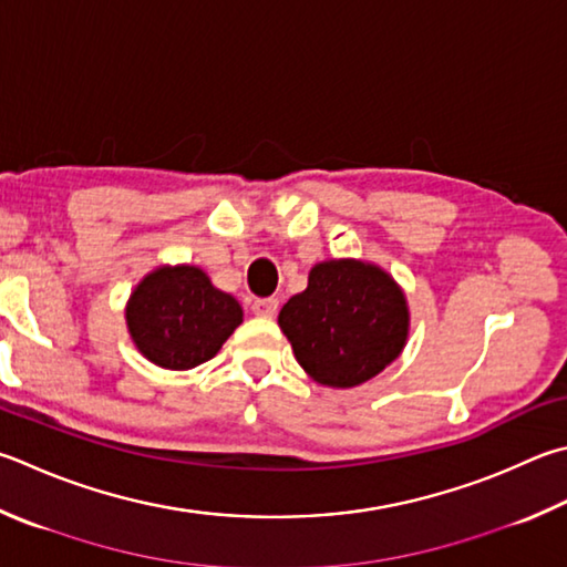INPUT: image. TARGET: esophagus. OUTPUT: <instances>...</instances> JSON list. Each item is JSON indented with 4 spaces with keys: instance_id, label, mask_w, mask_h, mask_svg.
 <instances>
[{
    "instance_id": "1",
    "label": "esophagus",
    "mask_w": 567,
    "mask_h": 567,
    "mask_svg": "<svg viewBox=\"0 0 567 567\" xmlns=\"http://www.w3.org/2000/svg\"><path fill=\"white\" fill-rule=\"evenodd\" d=\"M277 307H280V302H277L275 297H267V300H255L252 302V315H257V317H275L277 315Z\"/></svg>"
}]
</instances>
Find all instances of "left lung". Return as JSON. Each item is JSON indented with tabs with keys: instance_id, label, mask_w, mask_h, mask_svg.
<instances>
[{
	"instance_id": "8db88e82",
	"label": "left lung",
	"mask_w": 567,
	"mask_h": 567,
	"mask_svg": "<svg viewBox=\"0 0 567 567\" xmlns=\"http://www.w3.org/2000/svg\"><path fill=\"white\" fill-rule=\"evenodd\" d=\"M277 324L317 384L352 389L404 352L411 312L384 267L332 257L312 265L307 287L285 302Z\"/></svg>"
}]
</instances>
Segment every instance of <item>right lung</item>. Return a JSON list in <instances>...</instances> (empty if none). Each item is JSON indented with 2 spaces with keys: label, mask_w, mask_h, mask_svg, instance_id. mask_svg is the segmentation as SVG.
<instances>
[{
  "label": "right lung",
  "mask_w": 567,
  "mask_h": 567,
  "mask_svg": "<svg viewBox=\"0 0 567 567\" xmlns=\"http://www.w3.org/2000/svg\"><path fill=\"white\" fill-rule=\"evenodd\" d=\"M243 324V307L195 265H158L133 287L126 327L151 364L185 372L220 352Z\"/></svg>",
  "instance_id": "1"
}]
</instances>
